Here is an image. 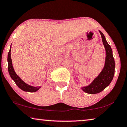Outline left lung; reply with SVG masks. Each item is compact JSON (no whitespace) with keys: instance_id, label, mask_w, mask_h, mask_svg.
I'll list each match as a JSON object with an SVG mask.
<instances>
[{"instance_id":"1","label":"left lung","mask_w":127,"mask_h":127,"mask_svg":"<svg viewBox=\"0 0 127 127\" xmlns=\"http://www.w3.org/2000/svg\"><path fill=\"white\" fill-rule=\"evenodd\" d=\"M99 32L101 35L102 41L106 50L105 63L103 69L97 77L89 85L81 87V89L88 94H97L103 91L110 84L115 73V64L111 47L107 43L103 34L100 31Z\"/></svg>"}]
</instances>
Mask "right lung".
Masks as SVG:
<instances>
[{
    "label": "right lung",
    "instance_id": "right-lung-1",
    "mask_svg": "<svg viewBox=\"0 0 127 127\" xmlns=\"http://www.w3.org/2000/svg\"><path fill=\"white\" fill-rule=\"evenodd\" d=\"M11 47H10L9 53L8 54V72L10 76L12 79L15 82L17 86L19 87L20 89L23 90V91L25 92H35L37 90H39L41 86H33L31 85H29L25 83L23 80L20 78L19 76L17 75L16 73L15 70L13 69V67L12 65V59L11 58Z\"/></svg>",
    "mask_w": 127,
    "mask_h": 127
}]
</instances>
